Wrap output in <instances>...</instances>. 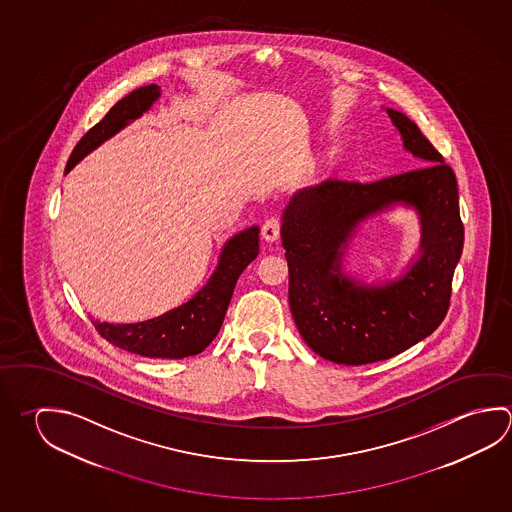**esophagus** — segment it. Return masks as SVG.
Instances as JSON below:
<instances>
[{"mask_svg":"<svg viewBox=\"0 0 512 512\" xmlns=\"http://www.w3.org/2000/svg\"><path fill=\"white\" fill-rule=\"evenodd\" d=\"M260 234H262V239H264V241H268V243H275L278 237H280V221H278L277 217H271V219H268V221L262 225Z\"/></svg>","mask_w":512,"mask_h":512,"instance_id":"obj_1","label":"esophagus"}]
</instances>
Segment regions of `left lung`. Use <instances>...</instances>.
Instances as JSON below:
<instances>
[{
	"label": "left lung",
	"mask_w": 512,
	"mask_h": 512,
	"mask_svg": "<svg viewBox=\"0 0 512 512\" xmlns=\"http://www.w3.org/2000/svg\"><path fill=\"white\" fill-rule=\"evenodd\" d=\"M404 149L426 167L372 183L325 180L296 192L282 216L289 307L311 349L338 365L394 358L430 336L448 313L464 246L455 172L401 111L386 109ZM403 202L422 217V255L403 278L368 287L340 273L355 226Z\"/></svg>",
	"instance_id": "obj_1"
}]
</instances>
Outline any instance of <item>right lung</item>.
<instances>
[{
  "mask_svg": "<svg viewBox=\"0 0 512 512\" xmlns=\"http://www.w3.org/2000/svg\"><path fill=\"white\" fill-rule=\"evenodd\" d=\"M160 97V86L149 84L118 100L97 126L75 145L66 171H72L86 154L117 135L120 129L142 117ZM259 255V226L234 235L225 244L219 264L207 284L187 304L138 323L93 322L100 336L120 349L145 358L181 359L207 349L225 320L237 278Z\"/></svg>",
  "mask_w": 512,
  "mask_h": 512,
  "instance_id": "right-lung-1",
  "label": "right lung"
}]
</instances>
